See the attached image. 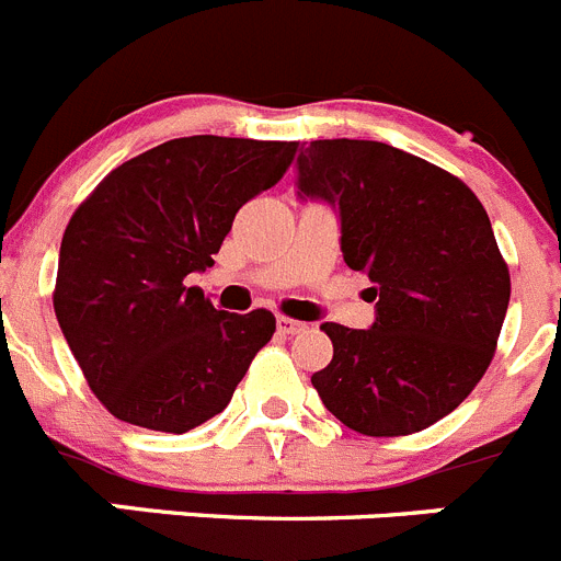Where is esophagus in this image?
<instances>
[{"label":"esophagus","mask_w":561,"mask_h":561,"mask_svg":"<svg viewBox=\"0 0 561 561\" xmlns=\"http://www.w3.org/2000/svg\"><path fill=\"white\" fill-rule=\"evenodd\" d=\"M276 329H279V334H285V337H293V334H301V332H305L307 323L296 321V318L279 316V318H276Z\"/></svg>","instance_id":"34e87169"}]
</instances>
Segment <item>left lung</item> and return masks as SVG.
Wrapping results in <instances>:
<instances>
[{
  "label": "left lung",
  "mask_w": 561,
  "mask_h": 561,
  "mask_svg": "<svg viewBox=\"0 0 561 561\" xmlns=\"http://www.w3.org/2000/svg\"><path fill=\"white\" fill-rule=\"evenodd\" d=\"M298 187L340 207L345 265L374 287L376 323H323V407L368 437H404L468 399L499 348L510 268L486 209L459 176L379 140H312Z\"/></svg>",
  "instance_id": "left-lung-1"
}]
</instances>
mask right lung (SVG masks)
Returning a JSON list of instances; mask_svg holds the SVG:
<instances>
[{"label":"right lung","instance_id":"right-lung-1","mask_svg":"<svg viewBox=\"0 0 561 561\" xmlns=\"http://www.w3.org/2000/svg\"><path fill=\"white\" fill-rule=\"evenodd\" d=\"M298 144L191 135L110 171L75 209L51 293L57 323L104 410L182 434L224 412L268 310H216L193 271L213 265L234 213L274 187Z\"/></svg>","mask_w":561,"mask_h":561}]
</instances>
